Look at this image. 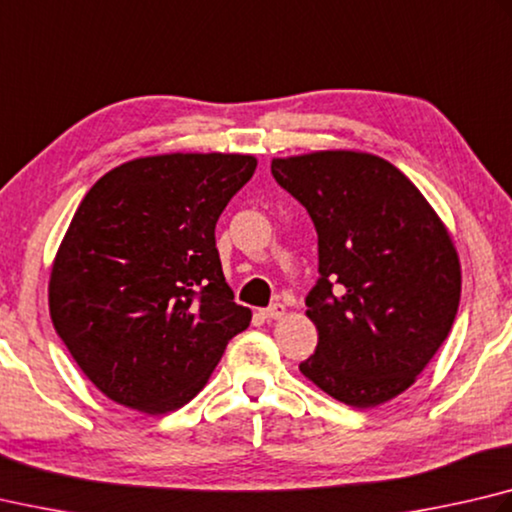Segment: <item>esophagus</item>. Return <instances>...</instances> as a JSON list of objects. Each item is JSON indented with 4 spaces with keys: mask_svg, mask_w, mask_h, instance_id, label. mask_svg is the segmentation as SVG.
I'll return each instance as SVG.
<instances>
[{
    "mask_svg": "<svg viewBox=\"0 0 512 512\" xmlns=\"http://www.w3.org/2000/svg\"><path fill=\"white\" fill-rule=\"evenodd\" d=\"M284 313H286V306H284V304H280V302H275V304L268 306V309H262V311H259V315H262L264 320H280Z\"/></svg>",
    "mask_w": 512,
    "mask_h": 512,
    "instance_id": "34e87169",
    "label": "esophagus"
}]
</instances>
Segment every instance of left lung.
<instances>
[{"mask_svg": "<svg viewBox=\"0 0 512 512\" xmlns=\"http://www.w3.org/2000/svg\"><path fill=\"white\" fill-rule=\"evenodd\" d=\"M271 172L318 230L320 280L306 297L318 329L302 374L367 410L410 389L452 329L461 262L421 190L376 154L320 150Z\"/></svg>", "mask_w": 512, "mask_h": 512, "instance_id": "left-lung-1", "label": "left lung"}]
</instances>
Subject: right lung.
<instances>
[{
    "label": "right lung",
    "instance_id": "right-lung-1",
    "mask_svg": "<svg viewBox=\"0 0 512 512\" xmlns=\"http://www.w3.org/2000/svg\"><path fill=\"white\" fill-rule=\"evenodd\" d=\"M253 154L141 156L91 185L49 277V313L91 383L161 416L190 403L253 313L221 271L217 219Z\"/></svg>",
    "mask_w": 512,
    "mask_h": 512
}]
</instances>
